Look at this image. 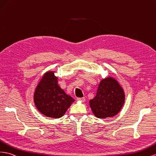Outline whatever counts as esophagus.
Masks as SVG:
<instances>
[{
    "instance_id": "esophagus-1",
    "label": "esophagus",
    "mask_w": 156,
    "mask_h": 156,
    "mask_svg": "<svg viewBox=\"0 0 156 156\" xmlns=\"http://www.w3.org/2000/svg\"><path fill=\"white\" fill-rule=\"evenodd\" d=\"M77 101H80V102H85V97H83V98H77Z\"/></svg>"
}]
</instances>
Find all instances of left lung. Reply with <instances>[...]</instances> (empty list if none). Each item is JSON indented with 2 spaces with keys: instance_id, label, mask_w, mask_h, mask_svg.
<instances>
[{
  "instance_id": "obj_1",
  "label": "left lung",
  "mask_w": 156,
  "mask_h": 156,
  "mask_svg": "<svg viewBox=\"0 0 156 156\" xmlns=\"http://www.w3.org/2000/svg\"><path fill=\"white\" fill-rule=\"evenodd\" d=\"M125 100L123 88L117 79L108 77L100 81L96 95L89 104L94 115L98 118L116 115L122 109Z\"/></svg>"
}]
</instances>
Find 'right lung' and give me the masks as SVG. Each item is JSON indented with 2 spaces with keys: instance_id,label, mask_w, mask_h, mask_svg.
Masks as SVG:
<instances>
[{
  "instance_id": "1",
  "label": "right lung",
  "mask_w": 156,
  "mask_h": 156,
  "mask_svg": "<svg viewBox=\"0 0 156 156\" xmlns=\"http://www.w3.org/2000/svg\"><path fill=\"white\" fill-rule=\"evenodd\" d=\"M55 71H48L35 88L33 100L37 109L48 117L60 118L75 100L67 94L58 84Z\"/></svg>"
}]
</instances>
